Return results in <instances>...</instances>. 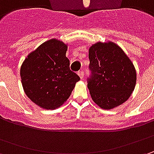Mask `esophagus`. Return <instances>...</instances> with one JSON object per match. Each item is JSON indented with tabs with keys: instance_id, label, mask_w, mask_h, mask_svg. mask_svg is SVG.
I'll list each match as a JSON object with an SVG mask.
<instances>
[{
	"instance_id": "34e87169",
	"label": "esophagus",
	"mask_w": 154,
	"mask_h": 154,
	"mask_svg": "<svg viewBox=\"0 0 154 154\" xmlns=\"http://www.w3.org/2000/svg\"><path fill=\"white\" fill-rule=\"evenodd\" d=\"M78 75L80 76V79H83V77H84V72L81 70V71H79L78 72Z\"/></svg>"
}]
</instances>
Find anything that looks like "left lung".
I'll use <instances>...</instances> for the list:
<instances>
[{
	"label": "left lung",
	"instance_id": "left-lung-1",
	"mask_svg": "<svg viewBox=\"0 0 154 154\" xmlns=\"http://www.w3.org/2000/svg\"><path fill=\"white\" fill-rule=\"evenodd\" d=\"M91 77L87 87L94 103L111 109L126 102L136 84V71L124 51L113 42H98L89 49Z\"/></svg>",
	"mask_w": 154,
	"mask_h": 154
}]
</instances>
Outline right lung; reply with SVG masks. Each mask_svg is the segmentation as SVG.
<instances>
[{"mask_svg":"<svg viewBox=\"0 0 154 154\" xmlns=\"http://www.w3.org/2000/svg\"><path fill=\"white\" fill-rule=\"evenodd\" d=\"M68 45L48 40L31 52L20 68L26 96L39 107L54 109L67 101L80 77L69 68Z\"/></svg>","mask_w":154,"mask_h":154,"instance_id":"add662e5","label":"right lung"}]
</instances>
